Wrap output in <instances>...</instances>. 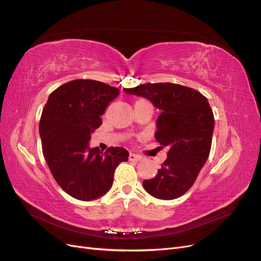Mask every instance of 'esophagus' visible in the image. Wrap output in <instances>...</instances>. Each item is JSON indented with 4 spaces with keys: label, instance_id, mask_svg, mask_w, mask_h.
Wrapping results in <instances>:
<instances>
[{
    "label": "esophagus",
    "instance_id": "esophagus-1",
    "mask_svg": "<svg viewBox=\"0 0 261 261\" xmlns=\"http://www.w3.org/2000/svg\"><path fill=\"white\" fill-rule=\"evenodd\" d=\"M129 160H130V161L138 162V161L141 160V155L136 154V153H130V154H129Z\"/></svg>",
    "mask_w": 261,
    "mask_h": 261
}]
</instances>
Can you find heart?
Wrapping results in <instances>:
<instances>
[{
	"label": "heart",
	"mask_w": 261,
	"mask_h": 261,
	"mask_svg": "<svg viewBox=\"0 0 261 261\" xmlns=\"http://www.w3.org/2000/svg\"><path fill=\"white\" fill-rule=\"evenodd\" d=\"M139 101H141V100H139Z\"/></svg>",
	"instance_id": "b5f03b06"
}]
</instances>
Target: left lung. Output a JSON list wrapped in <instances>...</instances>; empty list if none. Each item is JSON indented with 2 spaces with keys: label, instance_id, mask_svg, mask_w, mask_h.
Masks as SVG:
<instances>
[{
  "label": "left lung",
  "instance_id": "1",
  "mask_svg": "<svg viewBox=\"0 0 261 261\" xmlns=\"http://www.w3.org/2000/svg\"><path fill=\"white\" fill-rule=\"evenodd\" d=\"M124 91L150 100L161 111L154 137L160 148H169L168 158L155 177L143 181L145 191L163 200L178 198L193 186L210 153L215 117L207 98L172 83L144 84Z\"/></svg>",
  "mask_w": 261,
  "mask_h": 261
}]
</instances>
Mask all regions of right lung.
I'll use <instances>...</instances> for the list:
<instances>
[{"label": "right lung", "mask_w": 261, "mask_h": 261, "mask_svg": "<svg viewBox=\"0 0 261 261\" xmlns=\"http://www.w3.org/2000/svg\"><path fill=\"white\" fill-rule=\"evenodd\" d=\"M118 94L105 83L76 80L60 86L46 101L39 124L44 159L57 183L76 199L103 196L117 165L128 160L122 147L102 152L88 145L91 133L102 124L101 115Z\"/></svg>", "instance_id": "add662e5"}]
</instances>
